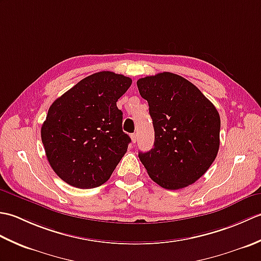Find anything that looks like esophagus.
I'll return each mask as SVG.
<instances>
[{
  "label": "esophagus",
  "mask_w": 261,
  "mask_h": 261,
  "mask_svg": "<svg viewBox=\"0 0 261 261\" xmlns=\"http://www.w3.org/2000/svg\"><path fill=\"white\" fill-rule=\"evenodd\" d=\"M130 137H131L132 143H136V142H137V134H132Z\"/></svg>",
  "instance_id": "obj_1"
}]
</instances>
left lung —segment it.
I'll return each mask as SVG.
<instances>
[{"label": "left lung", "instance_id": "left-lung-1", "mask_svg": "<svg viewBox=\"0 0 261 261\" xmlns=\"http://www.w3.org/2000/svg\"><path fill=\"white\" fill-rule=\"evenodd\" d=\"M137 85L149 104L154 130L153 148L139 152L140 162L166 190L193 184L218 154V110L191 82L168 71L143 77Z\"/></svg>", "mask_w": 261, "mask_h": 261}]
</instances>
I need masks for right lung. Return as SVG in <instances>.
Listing matches in <instances>:
<instances>
[{"mask_svg": "<svg viewBox=\"0 0 261 261\" xmlns=\"http://www.w3.org/2000/svg\"><path fill=\"white\" fill-rule=\"evenodd\" d=\"M131 79L113 71L85 77L55 101L41 126L51 168L67 184L94 188L107 181L131 139L122 130L118 99Z\"/></svg>", "mask_w": 261, "mask_h": 261, "instance_id": "add662e5", "label": "right lung"}]
</instances>
